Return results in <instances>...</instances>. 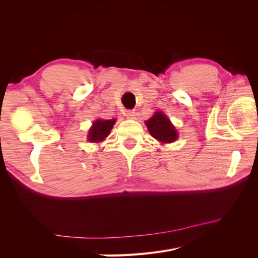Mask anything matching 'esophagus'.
<instances>
[{"instance_id": "1", "label": "esophagus", "mask_w": 258, "mask_h": 258, "mask_svg": "<svg viewBox=\"0 0 258 258\" xmlns=\"http://www.w3.org/2000/svg\"><path fill=\"white\" fill-rule=\"evenodd\" d=\"M126 116H127V118L134 119V118H135V116H136V113H135V111H130V110H128V111H126Z\"/></svg>"}]
</instances>
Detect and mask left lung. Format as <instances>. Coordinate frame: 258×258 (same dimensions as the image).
Returning <instances> with one entry per match:
<instances>
[{
    "instance_id": "8db88e82",
    "label": "left lung",
    "mask_w": 258,
    "mask_h": 258,
    "mask_svg": "<svg viewBox=\"0 0 258 258\" xmlns=\"http://www.w3.org/2000/svg\"><path fill=\"white\" fill-rule=\"evenodd\" d=\"M145 123L152 137L161 143H171L177 139L175 128L162 112H156Z\"/></svg>"
}]
</instances>
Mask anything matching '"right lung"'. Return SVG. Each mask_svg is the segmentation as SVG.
I'll use <instances>...</instances> for the list:
<instances>
[{
	"mask_svg": "<svg viewBox=\"0 0 258 258\" xmlns=\"http://www.w3.org/2000/svg\"><path fill=\"white\" fill-rule=\"evenodd\" d=\"M115 119H98L97 121L93 122L92 127L89 131L88 140L90 142H101L110 135V131L112 130Z\"/></svg>",
	"mask_w": 258,
	"mask_h": 258,
	"instance_id": "1",
	"label": "right lung"
}]
</instances>
